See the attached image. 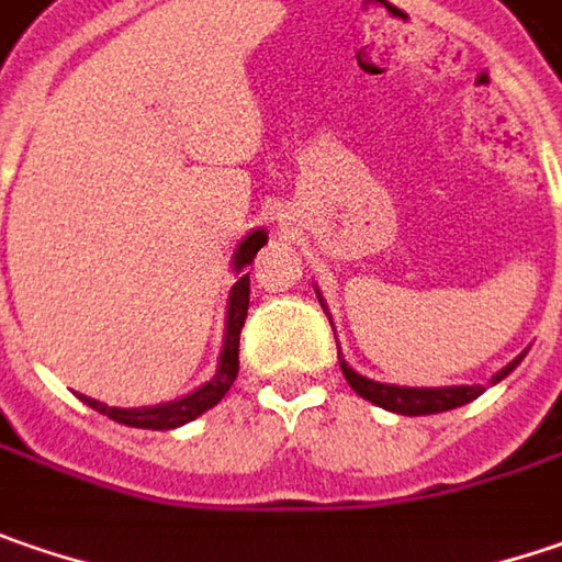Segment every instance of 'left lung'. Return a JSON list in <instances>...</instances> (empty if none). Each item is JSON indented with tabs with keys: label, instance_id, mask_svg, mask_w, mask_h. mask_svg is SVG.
I'll use <instances>...</instances> for the list:
<instances>
[{
	"label": "left lung",
	"instance_id": "8db88e82",
	"mask_svg": "<svg viewBox=\"0 0 562 562\" xmlns=\"http://www.w3.org/2000/svg\"><path fill=\"white\" fill-rule=\"evenodd\" d=\"M316 296H319V303L325 306L323 294H319V288H316ZM331 319V316H328ZM528 353V348L516 357V360H509L499 373H493L491 385L496 382H503V379L509 376L516 367L521 363V357ZM338 363H341V373L345 379L351 382V389L360 395V398H367V402H373L376 407H385V411H395V414H407V417H420V414H442V411H452V407H462L468 402H474L477 395H484V385H439V389H417V385H392V382H376V379L370 376H360L353 367H348V360L341 357V348H338Z\"/></svg>",
	"mask_w": 562,
	"mask_h": 562
}]
</instances>
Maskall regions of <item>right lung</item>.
I'll return each mask as SVG.
<instances>
[{"label": "right lung", "mask_w": 562, "mask_h": 562, "mask_svg": "<svg viewBox=\"0 0 562 562\" xmlns=\"http://www.w3.org/2000/svg\"><path fill=\"white\" fill-rule=\"evenodd\" d=\"M268 243V231L256 227L249 231L246 237L239 239V246L234 249V274H237V284L231 288L227 296V316H224V345H221V357H217V370L209 382H202L199 389H192L183 398H173V402H160L151 407H110L91 398V395H78L88 407H94L98 414H106L110 420L116 424H126V427H138V430H177L189 420L202 417L205 411L217 405L239 370V331L246 323V310H249V274H243V268L256 259V252Z\"/></svg>", "instance_id": "right-lung-1"}]
</instances>
